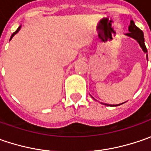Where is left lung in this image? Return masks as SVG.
<instances>
[{
    "label": "left lung",
    "instance_id": "8db88e82",
    "mask_svg": "<svg viewBox=\"0 0 151 151\" xmlns=\"http://www.w3.org/2000/svg\"><path fill=\"white\" fill-rule=\"evenodd\" d=\"M129 32L128 33H126L125 35L128 36V37H130V38H134L135 39L138 44H139L140 48L142 49V50L144 51V53L146 54V59L148 60V55H147V49L145 47V38H144V33L138 27L134 24V21L131 20L130 21V25L129 26ZM94 99V97H93ZM104 105H107V106H114V105H109V104H107V103H102ZM123 104V103H121ZM121 104H117L115 106H119Z\"/></svg>",
    "mask_w": 151,
    "mask_h": 151
}]
</instances>
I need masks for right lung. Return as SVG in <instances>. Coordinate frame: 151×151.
Wrapping results in <instances>:
<instances>
[{
    "label": "right lung",
    "mask_w": 151,
    "mask_h": 151,
    "mask_svg": "<svg viewBox=\"0 0 151 151\" xmlns=\"http://www.w3.org/2000/svg\"><path fill=\"white\" fill-rule=\"evenodd\" d=\"M21 27H22V26H19V27H18V28H17V31H16V32H13V33H12V36H11V38H10V40H11V39H12V38H13V37H14V36H15V34H17V32H19V31H20Z\"/></svg>",
    "instance_id": "1"
}]
</instances>
